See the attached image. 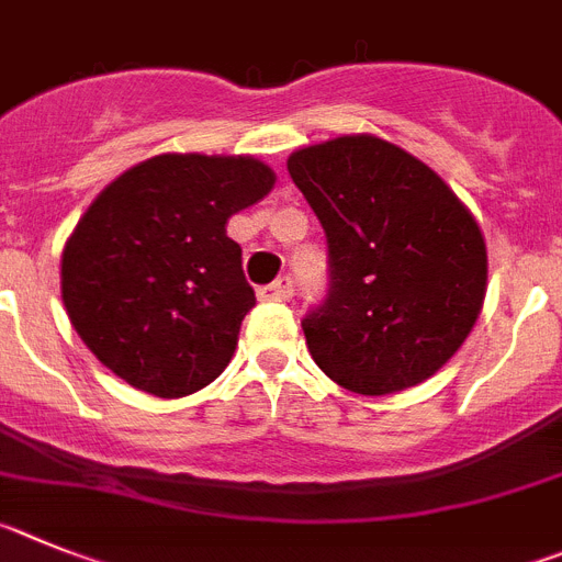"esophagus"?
Masks as SVG:
<instances>
[{"mask_svg":"<svg viewBox=\"0 0 562 562\" xmlns=\"http://www.w3.org/2000/svg\"><path fill=\"white\" fill-rule=\"evenodd\" d=\"M257 296H260L262 302H285L293 296V280L291 277H277L271 285H262L260 291H257Z\"/></svg>","mask_w":562,"mask_h":562,"instance_id":"1","label":"esophagus"}]
</instances>
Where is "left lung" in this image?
<instances>
[{
    "mask_svg": "<svg viewBox=\"0 0 562 562\" xmlns=\"http://www.w3.org/2000/svg\"><path fill=\"white\" fill-rule=\"evenodd\" d=\"M327 237V296L302 318L307 350L350 392L431 378L476 325L487 285L479 224L428 165L378 136L288 159Z\"/></svg>",
    "mask_w": 562,
    "mask_h": 562,
    "instance_id": "1",
    "label": "left lung"
}]
</instances>
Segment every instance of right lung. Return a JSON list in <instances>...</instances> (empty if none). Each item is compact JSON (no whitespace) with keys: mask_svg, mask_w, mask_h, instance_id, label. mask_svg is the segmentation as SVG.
<instances>
[{"mask_svg":"<svg viewBox=\"0 0 562 562\" xmlns=\"http://www.w3.org/2000/svg\"><path fill=\"white\" fill-rule=\"evenodd\" d=\"M274 187L251 156L165 154L111 181L60 257L69 322L100 363L156 397L221 375L255 307L226 221Z\"/></svg>","mask_w":562,"mask_h":562,"instance_id":"obj_1","label":"right lung"}]
</instances>
